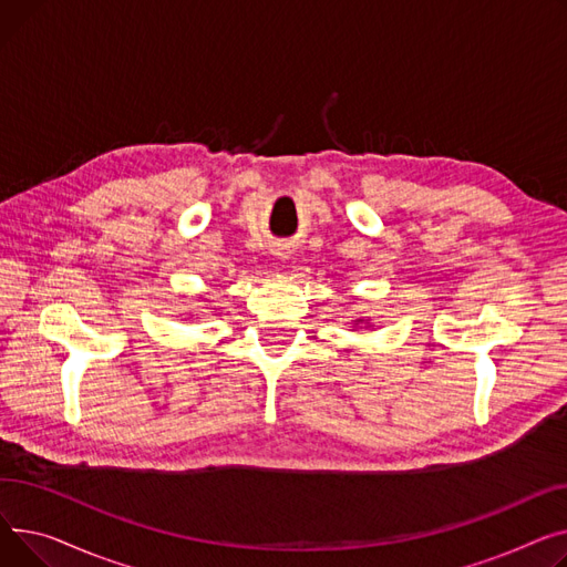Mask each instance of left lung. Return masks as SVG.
Returning <instances> with one entry per match:
<instances>
[{
	"mask_svg": "<svg viewBox=\"0 0 567 567\" xmlns=\"http://www.w3.org/2000/svg\"><path fill=\"white\" fill-rule=\"evenodd\" d=\"M361 322H365V324H369V320H363V318H357V320H354V324H361Z\"/></svg>",
	"mask_w": 567,
	"mask_h": 567,
	"instance_id": "left-lung-1",
	"label": "left lung"
}]
</instances>
